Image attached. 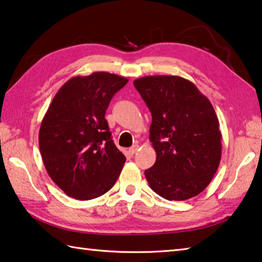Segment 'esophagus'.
Instances as JSON below:
<instances>
[{"mask_svg":"<svg viewBox=\"0 0 262 262\" xmlns=\"http://www.w3.org/2000/svg\"><path fill=\"white\" fill-rule=\"evenodd\" d=\"M139 147H140L139 144L133 145V147L129 149V154H130V155H134V154H136V152H137V150H139Z\"/></svg>","mask_w":262,"mask_h":262,"instance_id":"esophagus-1","label":"esophagus"}]
</instances>
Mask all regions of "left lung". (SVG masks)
<instances>
[{
    "mask_svg": "<svg viewBox=\"0 0 262 262\" xmlns=\"http://www.w3.org/2000/svg\"><path fill=\"white\" fill-rule=\"evenodd\" d=\"M151 112L150 142L156 162L145 170L155 193L168 201L200 194L219 168L222 135L209 99L180 76L156 75L134 81Z\"/></svg>",
    "mask_w": 262,
    "mask_h": 262,
    "instance_id": "8db88e82",
    "label": "left lung"
}]
</instances>
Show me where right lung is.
<instances>
[{
    "mask_svg": "<svg viewBox=\"0 0 262 262\" xmlns=\"http://www.w3.org/2000/svg\"><path fill=\"white\" fill-rule=\"evenodd\" d=\"M128 79L96 72L75 76L57 91L39 130L43 165L70 198L91 200L113 187L126 162L105 119L111 99Z\"/></svg>",
    "mask_w": 262,
    "mask_h": 262,
    "instance_id": "obj_1",
    "label": "right lung"
}]
</instances>
